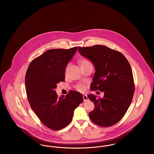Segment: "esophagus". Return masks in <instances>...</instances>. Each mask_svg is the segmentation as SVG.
Wrapping results in <instances>:
<instances>
[{
	"label": "esophagus",
	"mask_w": 154,
	"mask_h": 154,
	"mask_svg": "<svg viewBox=\"0 0 154 154\" xmlns=\"http://www.w3.org/2000/svg\"><path fill=\"white\" fill-rule=\"evenodd\" d=\"M83 99H84V102H87V101L88 100V97H87V96H83Z\"/></svg>",
	"instance_id": "esophagus-1"
}]
</instances>
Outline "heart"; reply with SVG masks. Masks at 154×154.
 I'll list each match as a JSON object with an SVG mask.
<instances>
[{
    "instance_id": "1",
    "label": "heart",
    "mask_w": 154,
    "mask_h": 154,
    "mask_svg": "<svg viewBox=\"0 0 154 154\" xmlns=\"http://www.w3.org/2000/svg\"><path fill=\"white\" fill-rule=\"evenodd\" d=\"M79 63H80V65L82 69L84 68V67H85L86 66H88L89 65H91V63L89 62V60L87 58L80 59L79 60ZM69 66V65H66V67L65 69V74H66V73H67ZM74 88H75L76 90H77L79 92H84L85 90L86 87H85V85L84 84H81V83H78V84H77L74 86Z\"/></svg>"
}]
</instances>
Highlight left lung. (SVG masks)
<instances>
[{
  "label": "left lung",
  "mask_w": 154,
  "mask_h": 154,
  "mask_svg": "<svg viewBox=\"0 0 154 154\" xmlns=\"http://www.w3.org/2000/svg\"><path fill=\"white\" fill-rule=\"evenodd\" d=\"M78 50L95 67L91 90L104 92L102 99L88 96L95 104L89 117L99 126H112L123 118L132 103L134 83L131 65L121 52L104 45L79 47Z\"/></svg>",
  "instance_id": "obj_1"
}]
</instances>
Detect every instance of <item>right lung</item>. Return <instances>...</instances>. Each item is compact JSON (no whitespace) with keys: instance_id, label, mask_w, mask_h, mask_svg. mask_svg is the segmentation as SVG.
Masks as SVG:
<instances>
[{"instance_id":"1","label":"right lung","mask_w":154,"mask_h":154,"mask_svg":"<svg viewBox=\"0 0 154 154\" xmlns=\"http://www.w3.org/2000/svg\"><path fill=\"white\" fill-rule=\"evenodd\" d=\"M77 50L52 49L34 59L25 75L28 100L42 124L52 130L66 127L72 120L74 110L83 102L80 92L71 91L58 97L57 84L65 81V69Z\"/></svg>"}]
</instances>
